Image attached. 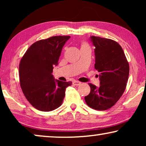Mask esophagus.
Wrapping results in <instances>:
<instances>
[{
  "label": "esophagus",
  "instance_id": "1",
  "mask_svg": "<svg viewBox=\"0 0 146 146\" xmlns=\"http://www.w3.org/2000/svg\"><path fill=\"white\" fill-rule=\"evenodd\" d=\"M72 84H73V85H74V86H79L81 84V82L78 81H74Z\"/></svg>",
  "mask_w": 146,
  "mask_h": 146
}]
</instances>
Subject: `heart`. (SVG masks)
Listing matches in <instances>:
<instances>
[{"mask_svg":"<svg viewBox=\"0 0 146 146\" xmlns=\"http://www.w3.org/2000/svg\"><path fill=\"white\" fill-rule=\"evenodd\" d=\"M86 47H89V45L88 44V43L85 42H84L82 43L81 48H86Z\"/></svg>","mask_w":146,"mask_h":146,"instance_id":"1","label":"heart"}]
</instances>
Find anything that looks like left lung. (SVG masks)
<instances>
[{"mask_svg": "<svg viewBox=\"0 0 146 146\" xmlns=\"http://www.w3.org/2000/svg\"><path fill=\"white\" fill-rule=\"evenodd\" d=\"M95 46V69L100 72V85L89 83L90 92L84 99L89 107L97 110L110 108L124 92L129 66L121 46L113 40L90 37Z\"/></svg>", "mask_w": 146, "mask_h": 146, "instance_id": "8db88e82", "label": "left lung"}]
</instances>
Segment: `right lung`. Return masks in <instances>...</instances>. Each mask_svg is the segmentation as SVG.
<instances>
[{"instance_id": "obj_1", "label": "right lung", "mask_w": 146, "mask_h": 146, "mask_svg": "<svg viewBox=\"0 0 146 146\" xmlns=\"http://www.w3.org/2000/svg\"><path fill=\"white\" fill-rule=\"evenodd\" d=\"M70 36H55L33 44L22 58L19 78L23 92L36 109L50 111L62 104L72 82L55 80L52 74Z\"/></svg>"}]
</instances>
